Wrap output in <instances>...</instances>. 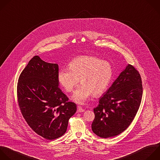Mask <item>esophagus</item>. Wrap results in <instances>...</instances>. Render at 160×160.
<instances>
[{
	"label": "esophagus",
	"mask_w": 160,
	"mask_h": 160,
	"mask_svg": "<svg viewBox=\"0 0 160 160\" xmlns=\"http://www.w3.org/2000/svg\"><path fill=\"white\" fill-rule=\"evenodd\" d=\"M84 109H82V107H80V106H78L77 107V112H84Z\"/></svg>",
	"instance_id": "esophagus-1"
}]
</instances>
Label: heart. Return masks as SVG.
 Wrapping results in <instances>:
<instances>
[{
    "label": "heart",
    "instance_id": "b5f03b06",
    "mask_svg": "<svg viewBox=\"0 0 160 160\" xmlns=\"http://www.w3.org/2000/svg\"><path fill=\"white\" fill-rule=\"evenodd\" d=\"M69 69H62L58 73L60 84L68 92L73 91L80 80L72 99L83 104L92 95L98 97L107 90L113 77L111 64L93 56H80L68 65Z\"/></svg>",
    "mask_w": 160,
    "mask_h": 160
}]
</instances>
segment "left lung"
I'll return each mask as SVG.
<instances>
[{"label":"left lung","instance_id":"8db88e82","mask_svg":"<svg viewBox=\"0 0 160 160\" xmlns=\"http://www.w3.org/2000/svg\"><path fill=\"white\" fill-rule=\"evenodd\" d=\"M142 95L140 74L134 67L128 65L93 109L92 131L103 138L114 137L124 131L136 116Z\"/></svg>","mask_w":160,"mask_h":160}]
</instances>
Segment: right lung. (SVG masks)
I'll list each match as a JSON object with an SVG mask.
<instances>
[{"label": "right lung", "mask_w": 160, "mask_h": 160, "mask_svg": "<svg viewBox=\"0 0 160 160\" xmlns=\"http://www.w3.org/2000/svg\"><path fill=\"white\" fill-rule=\"evenodd\" d=\"M58 65L34 57L21 73L18 99L21 113L29 127L42 138L52 140L67 131L68 120L77 105L58 87Z\"/></svg>", "instance_id": "add662e5"}]
</instances>
